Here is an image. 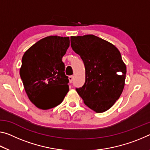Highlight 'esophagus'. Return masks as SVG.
Masks as SVG:
<instances>
[{
	"instance_id": "esophagus-1",
	"label": "esophagus",
	"mask_w": 150,
	"mask_h": 150,
	"mask_svg": "<svg viewBox=\"0 0 150 150\" xmlns=\"http://www.w3.org/2000/svg\"><path fill=\"white\" fill-rule=\"evenodd\" d=\"M73 79V77L72 75L69 76V83H72Z\"/></svg>"
}]
</instances>
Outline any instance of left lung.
<instances>
[{
	"label": "left lung",
	"instance_id": "obj_1",
	"mask_svg": "<svg viewBox=\"0 0 150 150\" xmlns=\"http://www.w3.org/2000/svg\"><path fill=\"white\" fill-rule=\"evenodd\" d=\"M71 45L85 68V83L76 91L85 105L97 113L108 110L120 98L125 85L126 66L120 52L93 35L71 37Z\"/></svg>",
	"mask_w": 150,
	"mask_h": 150
}]
</instances>
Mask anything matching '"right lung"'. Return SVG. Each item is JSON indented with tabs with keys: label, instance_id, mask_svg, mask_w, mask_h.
<instances>
[{
	"label": "right lung",
	"instance_id": "add662e5",
	"mask_svg": "<svg viewBox=\"0 0 150 150\" xmlns=\"http://www.w3.org/2000/svg\"><path fill=\"white\" fill-rule=\"evenodd\" d=\"M69 37L49 36L30 47L22 58L20 75L30 101L42 109L54 108L69 91L63 57Z\"/></svg>",
	"mask_w": 150,
	"mask_h": 150
}]
</instances>
